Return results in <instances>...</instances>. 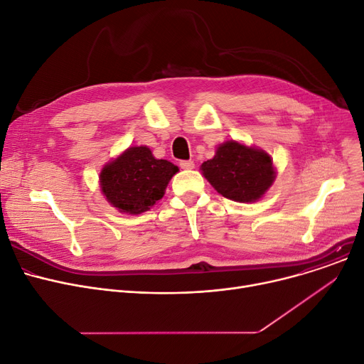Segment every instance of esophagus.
I'll list each match as a JSON object with an SVG mask.
<instances>
[{"label": "esophagus", "instance_id": "obj_1", "mask_svg": "<svg viewBox=\"0 0 364 364\" xmlns=\"http://www.w3.org/2000/svg\"><path fill=\"white\" fill-rule=\"evenodd\" d=\"M179 166H181L182 168H185V170H191V168L196 167V164H194V161H192V160H182V161L179 163Z\"/></svg>", "mask_w": 364, "mask_h": 364}]
</instances>
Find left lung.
I'll use <instances>...</instances> for the list:
<instances>
[{"label": "left lung", "mask_w": 364, "mask_h": 364, "mask_svg": "<svg viewBox=\"0 0 364 364\" xmlns=\"http://www.w3.org/2000/svg\"><path fill=\"white\" fill-rule=\"evenodd\" d=\"M201 172L219 194L238 203L260 200L276 178L266 151L237 141L220 144L216 156L201 164Z\"/></svg>", "instance_id": "left-lung-1"}]
</instances>
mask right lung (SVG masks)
<instances>
[{
  "label": "right lung",
  "instance_id": "right-lung-1",
  "mask_svg": "<svg viewBox=\"0 0 364 364\" xmlns=\"http://www.w3.org/2000/svg\"><path fill=\"white\" fill-rule=\"evenodd\" d=\"M178 170L173 163L156 159L144 145L129 146L102 167L100 185L105 200L119 211L141 215L163 198Z\"/></svg>",
  "mask_w": 364,
  "mask_h": 364
}]
</instances>
